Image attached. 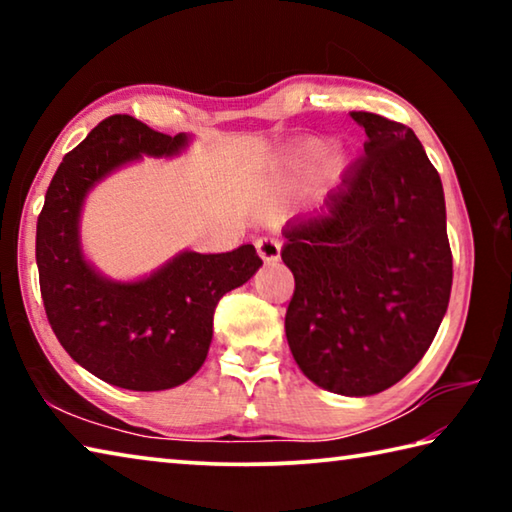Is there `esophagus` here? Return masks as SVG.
I'll use <instances>...</instances> for the list:
<instances>
[{
  "label": "esophagus",
  "mask_w": 512,
  "mask_h": 512,
  "mask_svg": "<svg viewBox=\"0 0 512 512\" xmlns=\"http://www.w3.org/2000/svg\"><path fill=\"white\" fill-rule=\"evenodd\" d=\"M255 248H257L259 257H262L266 264L277 262V259H280L282 246H280V241L273 239V237H259V239L255 241Z\"/></svg>",
  "instance_id": "34e87169"
}]
</instances>
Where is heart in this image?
Masks as SVG:
<instances>
[{
  "label": "heart",
  "mask_w": 512,
  "mask_h": 512,
  "mask_svg": "<svg viewBox=\"0 0 512 512\" xmlns=\"http://www.w3.org/2000/svg\"><path fill=\"white\" fill-rule=\"evenodd\" d=\"M325 153H327L325 142L311 140V142L300 144L291 155V160L287 164V173H289V176H300V173H307L311 167H316V164L325 158ZM327 169L332 173H339L343 169V153H339V151L329 153L327 155Z\"/></svg>",
  "instance_id": "1"
}]
</instances>
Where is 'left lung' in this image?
<instances>
[{
  "instance_id": "1",
  "label": "left lung",
  "mask_w": 512,
  "mask_h": 512,
  "mask_svg": "<svg viewBox=\"0 0 512 512\" xmlns=\"http://www.w3.org/2000/svg\"><path fill=\"white\" fill-rule=\"evenodd\" d=\"M366 155L314 214L282 230L296 277L284 329L305 377L329 393L386 391L429 350L452 293L445 192L409 126L350 112Z\"/></svg>"
}]
</instances>
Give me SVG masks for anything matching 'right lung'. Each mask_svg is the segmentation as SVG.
<instances>
[{
    "instance_id": "add662e5",
    "label": "right lung",
    "mask_w": 512,
    "mask_h": 512,
    "mask_svg": "<svg viewBox=\"0 0 512 512\" xmlns=\"http://www.w3.org/2000/svg\"><path fill=\"white\" fill-rule=\"evenodd\" d=\"M192 140L128 115L103 119L60 162L38 216L40 293L56 339L94 377L128 391H167L192 379L210 350L216 302L262 266L253 244L180 250L135 280L103 275L85 257L81 214L92 189L144 155L178 158Z\"/></svg>"
}]
</instances>
